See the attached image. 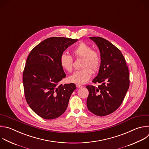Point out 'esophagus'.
<instances>
[{
	"mask_svg": "<svg viewBox=\"0 0 149 149\" xmlns=\"http://www.w3.org/2000/svg\"><path fill=\"white\" fill-rule=\"evenodd\" d=\"M76 86L78 88H82V86L79 85V84H76Z\"/></svg>",
	"mask_w": 149,
	"mask_h": 149,
	"instance_id": "obj_1",
	"label": "esophagus"
}]
</instances>
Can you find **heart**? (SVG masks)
Returning <instances> with one entry per match:
<instances>
[{
	"label": "heart",
	"mask_w": 149,
	"mask_h": 149,
	"mask_svg": "<svg viewBox=\"0 0 149 149\" xmlns=\"http://www.w3.org/2000/svg\"><path fill=\"white\" fill-rule=\"evenodd\" d=\"M73 54L76 58H83L81 67L82 69L75 71L68 78L71 82L83 84L91 77L92 72L97 71L101 65V56L99 53L92 50V47L85 42H81L73 49ZM61 67L68 72H71L73 68L72 57L65 53L61 54L60 58Z\"/></svg>",
	"instance_id": "b5f03b06"
}]
</instances>
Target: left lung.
Returning a JSON list of instances; mask_svg holds the SVG:
<instances>
[{
    "instance_id": "1",
    "label": "left lung",
    "mask_w": 149,
    "mask_h": 149,
    "mask_svg": "<svg viewBox=\"0 0 149 149\" xmlns=\"http://www.w3.org/2000/svg\"><path fill=\"white\" fill-rule=\"evenodd\" d=\"M101 53V65L93 79L97 86L87 85L88 110L94 115L104 116L115 112L122 104L129 87V72L125 59L119 49L106 39L90 37Z\"/></svg>"
}]
</instances>
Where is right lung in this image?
Returning a JSON list of instances; mask_svg holds the SVG:
<instances>
[{"label": "right lung", "mask_w": 149, "mask_h": 149, "mask_svg": "<svg viewBox=\"0 0 149 149\" xmlns=\"http://www.w3.org/2000/svg\"><path fill=\"white\" fill-rule=\"evenodd\" d=\"M77 40L48 38L37 45L27 58L23 74L26 100L43 119H56L63 114L76 89L74 83L58 85V82L66 77L60 63V56Z\"/></svg>", "instance_id": "obj_1"}]
</instances>
